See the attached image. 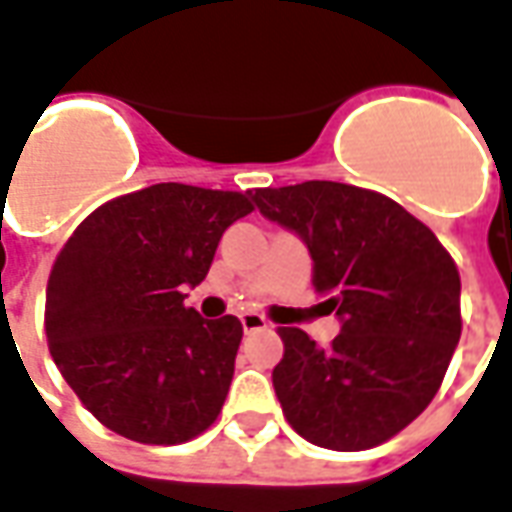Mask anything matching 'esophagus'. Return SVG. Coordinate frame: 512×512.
<instances>
[{
  "mask_svg": "<svg viewBox=\"0 0 512 512\" xmlns=\"http://www.w3.org/2000/svg\"><path fill=\"white\" fill-rule=\"evenodd\" d=\"M240 322L245 333H259V330H267V327H270V322H267L261 313H242Z\"/></svg>",
  "mask_w": 512,
  "mask_h": 512,
  "instance_id": "34e87169",
  "label": "esophagus"
}]
</instances>
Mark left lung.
<instances>
[{
    "label": "left lung",
    "mask_w": 512,
    "mask_h": 512,
    "mask_svg": "<svg viewBox=\"0 0 512 512\" xmlns=\"http://www.w3.org/2000/svg\"><path fill=\"white\" fill-rule=\"evenodd\" d=\"M253 201L305 240L313 289L341 316L330 346L278 327L283 360L272 384L286 420L311 445L341 453L393 439L434 401L461 338L453 256L376 190L311 179L256 188Z\"/></svg>",
    "instance_id": "obj_1"
}]
</instances>
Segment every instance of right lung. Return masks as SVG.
<instances>
[{"label":"right lung","instance_id":"obj_1","mask_svg":"<svg viewBox=\"0 0 512 512\" xmlns=\"http://www.w3.org/2000/svg\"><path fill=\"white\" fill-rule=\"evenodd\" d=\"M253 210L242 190L160 182L100 204L57 253L48 352L114 434L182 445L218 420L242 324L201 319L185 289L207 278L223 231Z\"/></svg>","mask_w":512,"mask_h":512}]
</instances>
